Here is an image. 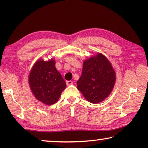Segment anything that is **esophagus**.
<instances>
[{
	"label": "esophagus",
	"instance_id": "1",
	"mask_svg": "<svg viewBox=\"0 0 148 148\" xmlns=\"http://www.w3.org/2000/svg\"><path fill=\"white\" fill-rule=\"evenodd\" d=\"M73 84V82L72 81H66V85L67 86H71V85Z\"/></svg>",
	"mask_w": 148,
	"mask_h": 148
}]
</instances>
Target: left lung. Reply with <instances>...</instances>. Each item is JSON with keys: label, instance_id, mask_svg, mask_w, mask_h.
Returning <instances> with one entry per match:
<instances>
[{"label": "left lung", "instance_id": "left-lung-1", "mask_svg": "<svg viewBox=\"0 0 148 148\" xmlns=\"http://www.w3.org/2000/svg\"><path fill=\"white\" fill-rule=\"evenodd\" d=\"M116 79V72L112 64L104 55L99 53L84 61L77 88L87 101L97 104L111 93Z\"/></svg>", "mask_w": 148, "mask_h": 148}]
</instances>
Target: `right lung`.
Masks as SVG:
<instances>
[{"label": "right lung", "mask_w": 148, "mask_h": 148, "mask_svg": "<svg viewBox=\"0 0 148 148\" xmlns=\"http://www.w3.org/2000/svg\"><path fill=\"white\" fill-rule=\"evenodd\" d=\"M29 84L35 98L46 105L58 101L66 87V82L56 69L53 59L37 60L29 73Z\"/></svg>", "instance_id": "right-lung-1"}]
</instances>
